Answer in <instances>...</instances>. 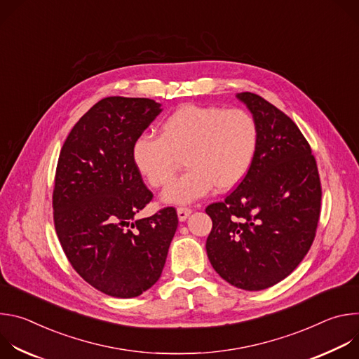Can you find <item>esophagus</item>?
<instances>
[{
  "instance_id": "34e87169",
  "label": "esophagus",
  "mask_w": 359,
  "mask_h": 359,
  "mask_svg": "<svg viewBox=\"0 0 359 359\" xmlns=\"http://www.w3.org/2000/svg\"><path fill=\"white\" fill-rule=\"evenodd\" d=\"M191 213V209L190 208H177V216H179V220L180 222H184Z\"/></svg>"
}]
</instances>
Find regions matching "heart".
I'll return each instance as SVG.
<instances>
[{"mask_svg":"<svg viewBox=\"0 0 359 359\" xmlns=\"http://www.w3.org/2000/svg\"><path fill=\"white\" fill-rule=\"evenodd\" d=\"M259 146V126L243 109L186 104L161 122V136L140 135L132 146L137 172L155 189L169 184L182 158L189 168L163 193L186 204L215 186L230 190L250 170Z\"/></svg>","mask_w":359,"mask_h":359,"instance_id":"1","label":"heart"}]
</instances>
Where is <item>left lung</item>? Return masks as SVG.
I'll return each instance as SVG.
<instances>
[{
	"mask_svg": "<svg viewBox=\"0 0 359 359\" xmlns=\"http://www.w3.org/2000/svg\"><path fill=\"white\" fill-rule=\"evenodd\" d=\"M259 126V146L241 183L206 213L213 269L231 285L260 291L290 276L309 252L321 213V180L298 126L264 97L241 92Z\"/></svg>",
	"mask_w": 359,
	"mask_h": 359,
	"instance_id": "1",
	"label": "left lung"
}]
</instances>
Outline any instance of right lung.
Masks as SVG:
<instances>
[{"mask_svg":"<svg viewBox=\"0 0 359 359\" xmlns=\"http://www.w3.org/2000/svg\"><path fill=\"white\" fill-rule=\"evenodd\" d=\"M162 112L147 97L109 96L69 132L57 165L54 224L74 270L111 297H137L165 267L175 208L135 216L153 198L132 159L133 142Z\"/></svg>","mask_w":359,"mask_h":359,"instance_id":"add662e5","label":"right lung"}]
</instances>
